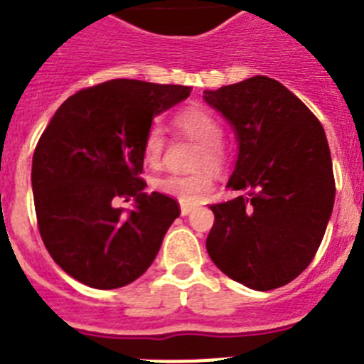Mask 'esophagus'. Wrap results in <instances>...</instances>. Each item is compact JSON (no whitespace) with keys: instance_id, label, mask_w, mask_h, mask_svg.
I'll return each mask as SVG.
<instances>
[{"instance_id":"34e87169","label":"esophagus","mask_w":364,"mask_h":364,"mask_svg":"<svg viewBox=\"0 0 364 364\" xmlns=\"http://www.w3.org/2000/svg\"><path fill=\"white\" fill-rule=\"evenodd\" d=\"M193 211V205L191 204H186V202H180V213H182V217H186V215H189Z\"/></svg>"}]
</instances>
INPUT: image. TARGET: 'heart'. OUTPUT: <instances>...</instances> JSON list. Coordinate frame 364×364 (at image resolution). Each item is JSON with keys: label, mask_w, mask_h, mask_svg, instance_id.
<instances>
[{"label": "heart", "mask_w": 364, "mask_h": 364, "mask_svg": "<svg viewBox=\"0 0 364 364\" xmlns=\"http://www.w3.org/2000/svg\"><path fill=\"white\" fill-rule=\"evenodd\" d=\"M176 129L186 136L193 138L200 144L198 164H208L211 167H218L224 162V149L220 146L222 127L213 112L200 105H189L182 109L173 118ZM164 131L160 125H153L144 138V159L149 166L156 167L162 160L164 153ZM154 189L164 195L178 198L180 202H198L213 189V175L208 169L197 173H169L154 180Z\"/></svg>", "instance_id": "b5f03b06"}]
</instances>
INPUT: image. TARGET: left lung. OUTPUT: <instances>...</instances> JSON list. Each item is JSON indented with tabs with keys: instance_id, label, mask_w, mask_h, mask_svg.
<instances>
[{
	"instance_id": "8db88e82",
	"label": "left lung",
	"mask_w": 364,
	"mask_h": 364,
	"mask_svg": "<svg viewBox=\"0 0 364 364\" xmlns=\"http://www.w3.org/2000/svg\"><path fill=\"white\" fill-rule=\"evenodd\" d=\"M204 100L233 129L239 153L226 188L242 191L211 205L208 253L252 290L281 288L306 269L332 217L336 182L323 125L268 76L204 91Z\"/></svg>"
}]
</instances>
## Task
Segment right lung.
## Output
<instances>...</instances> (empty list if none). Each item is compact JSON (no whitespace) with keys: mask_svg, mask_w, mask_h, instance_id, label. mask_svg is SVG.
I'll return each mask as SVG.
<instances>
[{"mask_svg":"<svg viewBox=\"0 0 364 364\" xmlns=\"http://www.w3.org/2000/svg\"><path fill=\"white\" fill-rule=\"evenodd\" d=\"M184 85L111 80L67 98L32 156V193L47 252L82 284L112 290L153 264L180 215L171 197L144 193V138ZM120 198H135L129 210Z\"/></svg>","mask_w":364,"mask_h":364,"instance_id":"add662e5","label":"right lung"}]
</instances>
